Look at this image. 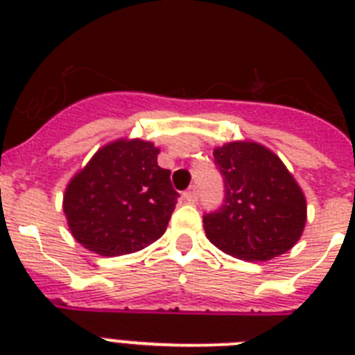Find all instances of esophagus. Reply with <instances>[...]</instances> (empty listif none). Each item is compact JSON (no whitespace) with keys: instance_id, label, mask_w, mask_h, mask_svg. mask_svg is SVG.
Masks as SVG:
<instances>
[{"instance_id":"1","label":"esophagus","mask_w":355,"mask_h":355,"mask_svg":"<svg viewBox=\"0 0 355 355\" xmlns=\"http://www.w3.org/2000/svg\"><path fill=\"white\" fill-rule=\"evenodd\" d=\"M182 197H184V200H186V202H189V205H193L195 200H197V188L186 189V191H184V193H182Z\"/></svg>"}]
</instances>
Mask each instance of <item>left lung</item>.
<instances>
[{
    "mask_svg": "<svg viewBox=\"0 0 355 355\" xmlns=\"http://www.w3.org/2000/svg\"><path fill=\"white\" fill-rule=\"evenodd\" d=\"M225 180V202L206 214V237L245 261H267L287 252L306 227V197L284 162L256 141L214 149Z\"/></svg>",
    "mask_w": 355,
    "mask_h": 355,
    "instance_id": "obj_1",
    "label": "left lung"
}]
</instances>
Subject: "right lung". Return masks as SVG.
<instances>
[{
  "instance_id": "add662e5",
  "label": "right lung",
  "mask_w": 355,
  "mask_h": 355,
  "mask_svg": "<svg viewBox=\"0 0 355 355\" xmlns=\"http://www.w3.org/2000/svg\"><path fill=\"white\" fill-rule=\"evenodd\" d=\"M160 149L144 139H116L97 150L64 191L71 236L99 256L138 252L160 239L178 193Z\"/></svg>"
}]
</instances>
